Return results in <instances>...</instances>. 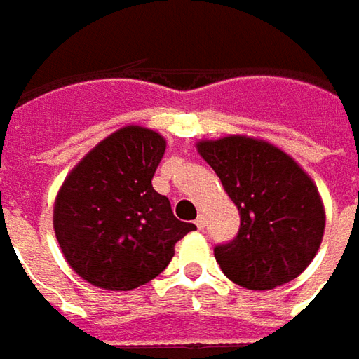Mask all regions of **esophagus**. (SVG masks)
Returning <instances> with one entry per match:
<instances>
[{
  "mask_svg": "<svg viewBox=\"0 0 359 359\" xmlns=\"http://www.w3.org/2000/svg\"><path fill=\"white\" fill-rule=\"evenodd\" d=\"M196 226H198V229L205 228V217H203V215H200V217L196 219Z\"/></svg>",
  "mask_w": 359,
  "mask_h": 359,
  "instance_id": "obj_1",
  "label": "esophagus"
}]
</instances>
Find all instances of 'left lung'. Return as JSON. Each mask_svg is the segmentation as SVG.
Here are the masks:
<instances>
[{"label":"left lung","mask_w":359,"mask_h":359,"mask_svg":"<svg viewBox=\"0 0 359 359\" xmlns=\"http://www.w3.org/2000/svg\"><path fill=\"white\" fill-rule=\"evenodd\" d=\"M240 212V231L214 248L233 283L273 290L292 282L316 257L325 212L311 177L280 147L248 135L198 142Z\"/></svg>","instance_id":"8db88e82"}]
</instances>
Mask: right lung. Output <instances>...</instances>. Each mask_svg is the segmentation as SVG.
<instances>
[{
    "instance_id": "add662e5",
    "label": "right lung",
    "mask_w": 359,
    "mask_h": 359,
    "mask_svg": "<svg viewBox=\"0 0 359 359\" xmlns=\"http://www.w3.org/2000/svg\"><path fill=\"white\" fill-rule=\"evenodd\" d=\"M163 154L158 131L126 126L95 145L60 187L55 238L91 285L128 292L151 282L172 262L173 245L196 229L151 186Z\"/></svg>"
}]
</instances>
